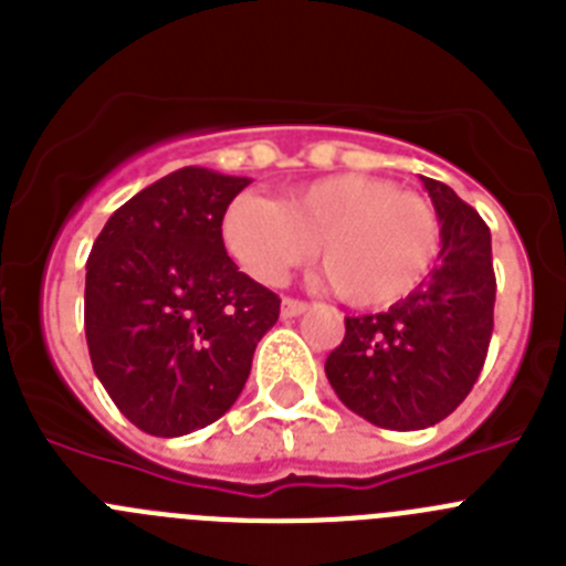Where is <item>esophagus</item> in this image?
Instances as JSON below:
<instances>
[{"mask_svg": "<svg viewBox=\"0 0 566 566\" xmlns=\"http://www.w3.org/2000/svg\"><path fill=\"white\" fill-rule=\"evenodd\" d=\"M308 303H303V300H294V297H283V303H280V314L286 319L292 317H300V314L306 312Z\"/></svg>", "mask_w": 566, "mask_h": 566, "instance_id": "obj_1", "label": "esophagus"}]
</instances>
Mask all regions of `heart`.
Returning a JSON list of instances; mask_svg holds the SVG:
<instances>
[{
	"mask_svg": "<svg viewBox=\"0 0 566 566\" xmlns=\"http://www.w3.org/2000/svg\"><path fill=\"white\" fill-rule=\"evenodd\" d=\"M223 247L249 277L277 286L314 258L345 303L382 308L428 277L439 221L417 192L371 175H328L289 189L280 201L238 195L223 212Z\"/></svg>",
	"mask_w": 566,
	"mask_h": 566,
	"instance_id": "b5f03b06",
	"label": "heart"
}]
</instances>
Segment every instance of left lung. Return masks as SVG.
<instances>
[{
	"label": "left lung",
	"instance_id": "1",
	"mask_svg": "<svg viewBox=\"0 0 566 566\" xmlns=\"http://www.w3.org/2000/svg\"><path fill=\"white\" fill-rule=\"evenodd\" d=\"M439 214V260L388 312L345 317L326 377L345 408L377 428L419 431L453 413L479 379L493 334L490 229L448 184L422 178Z\"/></svg>",
	"mask_w": 566,
	"mask_h": 566
}]
</instances>
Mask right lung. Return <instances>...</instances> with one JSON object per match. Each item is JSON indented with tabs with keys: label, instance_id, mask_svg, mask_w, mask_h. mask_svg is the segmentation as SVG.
<instances>
[{
	"label": "right lung",
	"instance_id": "add662e5",
	"mask_svg": "<svg viewBox=\"0 0 566 566\" xmlns=\"http://www.w3.org/2000/svg\"><path fill=\"white\" fill-rule=\"evenodd\" d=\"M249 178L184 167L109 214L87 258L93 371L144 433L184 437L234 405L280 297L238 272L223 212Z\"/></svg>",
	"mask_w": 566,
	"mask_h": 566
}]
</instances>
